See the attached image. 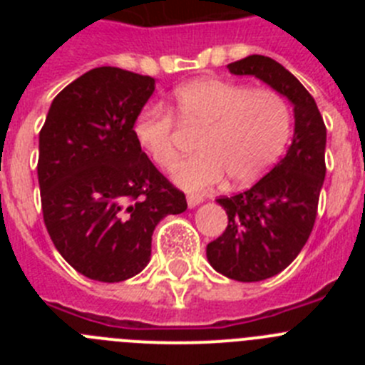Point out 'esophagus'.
Listing matches in <instances>:
<instances>
[{"mask_svg": "<svg viewBox=\"0 0 365 365\" xmlns=\"http://www.w3.org/2000/svg\"><path fill=\"white\" fill-rule=\"evenodd\" d=\"M186 201H188L190 208H193V206H197L199 202H202V197L201 195H195V193H190L188 197H186Z\"/></svg>", "mask_w": 365, "mask_h": 365, "instance_id": "esophagus-1", "label": "esophagus"}]
</instances>
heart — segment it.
Masks as SVG:
<instances>
[{
	"label": "heart",
	"instance_id": "b5f03b06",
	"mask_svg": "<svg viewBox=\"0 0 365 365\" xmlns=\"http://www.w3.org/2000/svg\"><path fill=\"white\" fill-rule=\"evenodd\" d=\"M173 113L185 130L201 131L197 155L180 164L175 180L201 192L225 175L245 186L269 172L285 151L292 130L291 106L272 89H250L228 80L185 83L173 95ZM133 137L144 153L166 172L179 160L177 122L160 106H146L133 122Z\"/></svg>",
	"mask_w": 365,
	"mask_h": 365
}]
</instances>
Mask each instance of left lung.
<instances>
[{"label": "left lung", "instance_id": "1", "mask_svg": "<svg viewBox=\"0 0 365 365\" xmlns=\"http://www.w3.org/2000/svg\"><path fill=\"white\" fill-rule=\"evenodd\" d=\"M227 67L263 80L294 106L287 155L252 188L217 199L228 227L206 247L210 265L222 276L261 282L291 265L311 235L325 179L327 130L311 93L276 60L252 54Z\"/></svg>", "mask_w": 365, "mask_h": 365}]
</instances>
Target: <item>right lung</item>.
<instances>
[{
    "mask_svg": "<svg viewBox=\"0 0 365 365\" xmlns=\"http://www.w3.org/2000/svg\"><path fill=\"white\" fill-rule=\"evenodd\" d=\"M153 91L151 76L96 67L58 93L40 131L45 227L63 259L89 279L133 278L150 261L157 222L188 206L133 137Z\"/></svg>",
    "mask_w": 365,
    "mask_h": 365,
    "instance_id": "1",
    "label": "right lung"
}]
</instances>
